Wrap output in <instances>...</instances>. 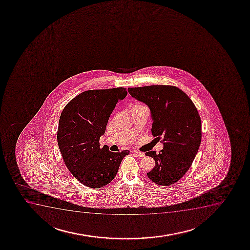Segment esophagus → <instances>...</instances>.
I'll return each mask as SVG.
<instances>
[{"label":"esophagus","instance_id":"obj_1","mask_svg":"<svg viewBox=\"0 0 250 250\" xmlns=\"http://www.w3.org/2000/svg\"><path fill=\"white\" fill-rule=\"evenodd\" d=\"M132 152L139 157H144L146 156L145 152H141V151H138V150H133Z\"/></svg>","mask_w":250,"mask_h":250}]
</instances>
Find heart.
I'll use <instances>...</instances> for the list:
<instances>
[{"label":"heart","mask_w":250,"mask_h":250,"mask_svg":"<svg viewBox=\"0 0 250 250\" xmlns=\"http://www.w3.org/2000/svg\"><path fill=\"white\" fill-rule=\"evenodd\" d=\"M141 106L143 105H141V104H135V105L133 106V107H141Z\"/></svg>","instance_id":"b5f03b06"}]
</instances>
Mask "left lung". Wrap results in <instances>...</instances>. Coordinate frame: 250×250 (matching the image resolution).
Returning <instances> with one entry per match:
<instances>
[{
    "mask_svg": "<svg viewBox=\"0 0 250 250\" xmlns=\"http://www.w3.org/2000/svg\"><path fill=\"white\" fill-rule=\"evenodd\" d=\"M132 97L149 106L154 137L162 139L163 149L148 151L156 166L147 176L157 185L178 182L191 167L202 140L199 113L188 94L173 85L128 88Z\"/></svg>",
    "mask_w": 250,
    "mask_h": 250,
    "instance_id": "1",
    "label": "left lung"
}]
</instances>
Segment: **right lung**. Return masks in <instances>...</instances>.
Listing matches in <instances>:
<instances>
[{
  "instance_id": "1",
  "label": "right lung",
  "mask_w": 250,
  "mask_h": 250,
  "mask_svg": "<svg viewBox=\"0 0 250 250\" xmlns=\"http://www.w3.org/2000/svg\"><path fill=\"white\" fill-rule=\"evenodd\" d=\"M127 95L125 88L83 92L62 109L57 139L66 167L79 182L100 188L115 178L128 150L111 152L100 147V138L118 101Z\"/></svg>"
}]
</instances>
